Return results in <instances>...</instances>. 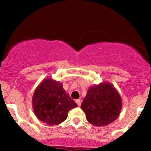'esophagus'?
<instances>
[{
    "instance_id": "34e87169",
    "label": "esophagus",
    "mask_w": 151,
    "mask_h": 151,
    "mask_svg": "<svg viewBox=\"0 0 151 151\" xmlns=\"http://www.w3.org/2000/svg\"><path fill=\"white\" fill-rule=\"evenodd\" d=\"M75 101H76V103L77 104V105L79 106H81V100L80 99H77Z\"/></svg>"
}]
</instances>
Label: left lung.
Listing matches in <instances>:
<instances>
[{
  "instance_id": "obj_1",
  "label": "left lung",
  "mask_w": 151,
  "mask_h": 151,
  "mask_svg": "<svg viewBox=\"0 0 151 151\" xmlns=\"http://www.w3.org/2000/svg\"><path fill=\"white\" fill-rule=\"evenodd\" d=\"M81 109L85 113L88 122L96 126H105L119 116L122 101L114 85L103 82L89 87Z\"/></svg>"
}]
</instances>
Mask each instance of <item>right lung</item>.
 <instances>
[{"label": "right lung", "mask_w": 151, "mask_h": 151, "mask_svg": "<svg viewBox=\"0 0 151 151\" xmlns=\"http://www.w3.org/2000/svg\"><path fill=\"white\" fill-rule=\"evenodd\" d=\"M32 104L37 119L49 126L61 124L69 111L77 106L62 83L50 78L43 79L35 90Z\"/></svg>", "instance_id": "1"}]
</instances>
